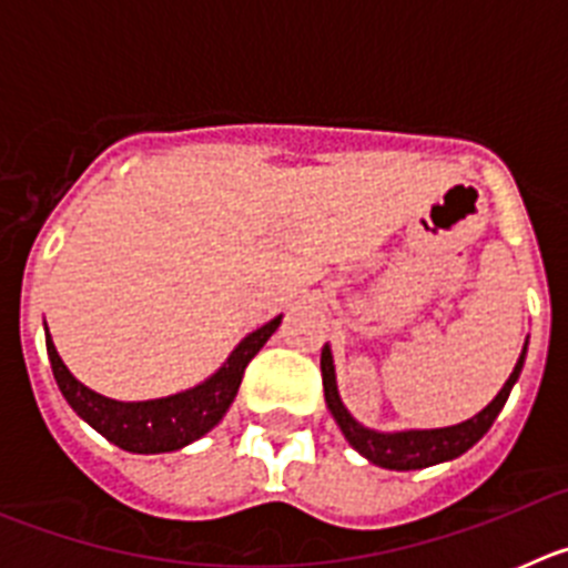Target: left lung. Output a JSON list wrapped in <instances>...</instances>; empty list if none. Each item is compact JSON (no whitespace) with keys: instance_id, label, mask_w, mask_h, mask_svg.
I'll return each instance as SVG.
<instances>
[{"instance_id":"obj_1","label":"left lung","mask_w":568,"mask_h":568,"mask_svg":"<svg viewBox=\"0 0 568 568\" xmlns=\"http://www.w3.org/2000/svg\"><path fill=\"white\" fill-rule=\"evenodd\" d=\"M526 358V344L524 353H520L518 364L511 369L509 381L504 384L495 400L486 406L484 413H478L475 418L464 420L458 426H444V429H409V433H375V429H366L361 426L353 415L346 413V406L338 398V386H335V366H333V353L329 346L321 349V378H324V398H327L329 413L338 420L341 433L349 440L353 449H358L366 460H373L375 466H384V469L395 471H409V469H426V466L444 464V460H453L458 455H464L466 449L478 444L489 426L495 424L498 413L504 409L506 398H509L511 386L518 381L520 369H524Z\"/></svg>"}]
</instances>
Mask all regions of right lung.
<instances>
[{
  "label": "right lung",
  "mask_w": 568,
  "mask_h": 568,
  "mask_svg": "<svg viewBox=\"0 0 568 568\" xmlns=\"http://www.w3.org/2000/svg\"><path fill=\"white\" fill-rule=\"evenodd\" d=\"M281 315L264 324L261 329L250 333L241 341L227 358V364L207 378L204 384L193 386L187 393L170 395V398L155 400H135V404H124V400L104 398V395L93 393L84 384H79L70 375L68 366L59 358L57 346L48 341V358L53 366V378H57L59 389H62L64 400L73 406V413L82 420H88L99 435L115 444L119 449L139 455H155V453H173L182 446L193 444L210 433L224 413L233 404L235 393H239L244 369L250 361L255 358L261 346L267 344L270 335L278 329Z\"/></svg>",
  "instance_id": "add662e5"
}]
</instances>
